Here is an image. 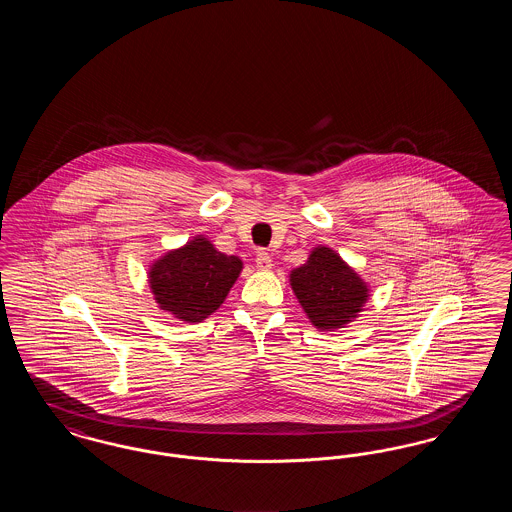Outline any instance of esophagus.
<instances>
[{
    "label": "esophagus",
    "instance_id": "34e87169",
    "mask_svg": "<svg viewBox=\"0 0 512 512\" xmlns=\"http://www.w3.org/2000/svg\"><path fill=\"white\" fill-rule=\"evenodd\" d=\"M255 263H257V268H259V270L268 272V270L272 268V257L268 255L267 251H259V253H257V259H255Z\"/></svg>",
    "mask_w": 512,
    "mask_h": 512
}]
</instances>
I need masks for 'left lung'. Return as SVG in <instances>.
<instances>
[{
  "label": "left lung",
  "instance_id": "obj_1",
  "mask_svg": "<svg viewBox=\"0 0 512 512\" xmlns=\"http://www.w3.org/2000/svg\"><path fill=\"white\" fill-rule=\"evenodd\" d=\"M290 286L309 322L320 332L345 328L359 317L370 286L328 245H317L305 265L290 272Z\"/></svg>",
  "mask_w": 512,
  "mask_h": 512
}]
</instances>
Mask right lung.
<instances>
[{"label":"right lung","instance_id":"add662e5","mask_svg":"<svg viewBox=\"0 0 512 512\" xmlns=\"http://www.w3.org/2000/svg\"><path fill=\"white\" fill-rule=\"evenodd\" d=\"M244 263L197 234L169 249L147 268V284L157 307L184 322H203L224 303Z\"/></svg>","mask_w":512,"mask_h":512}]
</instances>
